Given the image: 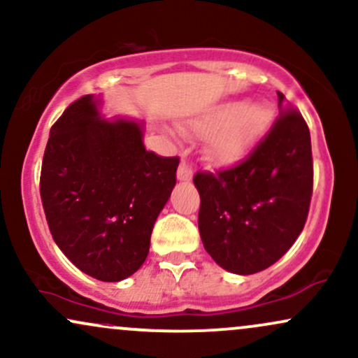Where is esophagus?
Here are the masks:
<instances>
[{
	"mask_svg": "<svg viewBox=\"0 0 358 358\" xmlns=\"http://www.w3.org/2000/svg\"><path fill=\"white\" fill-rule=\"evenodd\" d=\"M192 175H193L192 165L188 163V160H185L183 158L182 163H180V166H178V173H176V176H178L180 182H190Z\"/></svg>",
	"mask_w": 358,
	"mask_h": 358,
	"instance_id": "esophagus-1",
	"label": "esophagus"
}]
</instances>
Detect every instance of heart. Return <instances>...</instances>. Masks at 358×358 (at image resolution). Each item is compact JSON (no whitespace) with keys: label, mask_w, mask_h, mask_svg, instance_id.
<instances>
[{"label":"heart","mask_w":358,"mask_h":358,"mask_svg":"<svg viewBox=\"0 0 358 358\" xmlns=\"http://www.w3.org/2000/svg\"><path fill=\"white\" fill-rule=\"evenodd\" d=\"M272 115L260 103H228L192 123L195 135H205V153L218 165L238 162L270 124Z\"/></svg>","instance_id":"1"}]
</instances>
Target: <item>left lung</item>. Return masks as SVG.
<instances>
[{"label":"left lung","mask_w":358,"mask_h":358,"mask_svg":"<svg viewBox=\"0 0 358 358\" xmlns=\"http://www.w3.org/2000/svg\"><path fill=\"white\" fill-rule=\"evenodd\" d=\"M278 94V116L238 165L196 171L198 228L210 257L231 273L268 268L302 234L313 192L310 131Z\"/></svg>","instance_id":"8db88e82"}]
</instances>
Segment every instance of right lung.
<instances>
[{
	"label": "right lung",
	"mask_w": 358,
	"mask_h": 358,
	"mask_svg": "<svg viewBox=\"0 0 358 358\" xmlns=\"http://www.w3.org/2000/svg\"><path fill=\"white\" fill-rule=\"evenodd\" d=\"M96 105L81 96L51 127L40 193L53 240L71 264L120 282L148 255L180 160L146 152L140 123L101 120Z\"/></svg>",
	"instance_id": "add662e5"
}]
</instances>
